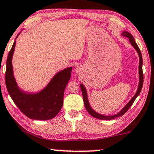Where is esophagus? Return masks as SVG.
I'll return each mask as SVG.
<instances>
[{
	"mask_svg": "<svg viewBox=\"0 0 154 154\" xmlns=\"http://www.w3.org/2000/svg\"><path fill=\"white\" fill-rule=\"evenodd\" d=\"M78 70H79V69H78V68H77V69H76V71L78 72Z\"/></svg>",
	"mask_w": 154,
	"mask_h": 154,
	"instance_id": "esophagus-1",
	"label": "esophagus"
}]
</instances>
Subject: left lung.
I'll return each mask as SVG.
<instances>
[{
    "label": "left lung",
    "instance_id": "left-lung-1",
    "mask_svg": "<svg viewBox=\"0 0 154 154\" xmlns=\"http://www.w3.org/2000/svg\"><path fill=\"white\" fill-rule=\"evenodd\" d=\"M122 35L124 37H126V38L129 39V42L132 46L134 47V49L136 50V51L137 52L138 54H139V86H138V89L137 91H136L135 94L134 96L132 97L131 100L129 101V102L126 104L125 106H124V108L122 109L120 112H119L117 114H114V115H104V114H101L97 113V112L93 109L91 108V106H90L89 102V100H88V97H87V89L85 88V87L82 84L80 85V87H81V90L82 92V96H83V101L84 103H85V108L89 114L91 116H92L93 117L98 119H101V120H110V119H114L117 118L119 116H121L122 115H124L125 113L127 112V110L131 107V106L133 104V103L134 101H135L137 97L139 96L140 92H141L142 87H143V70H142V65H143V60H142V55H141V52L140 51L139 47H138L137 44L136 43L135 40H134V37L131 35V33H129V32L127 31H124L122 32Z\"/></svg>",
    "mask_w": 154,
    "mask_h": 154
}]
</instances>
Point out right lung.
I'll list each match as a JSON object with an SVG mask.
<instances>
[{
	"label": "right lung",
	"instance_id": "add662e5",
	"mask_svg": "<svg viewBox=\"0 0 154 154\" xmlns=\"http://www.w3.org/2000/svg\"><path fill=\"white\" fill-rule=\"evenodd\" d=\"M15 44V40L6 62L5 85L10 96L17 107L28 118L35 120L51 119L60 112L63 106L64 92L70 79L72 67L65 68L58 72L40 91L27 92L20 89L13 75L12 59Z\"/></svg>",
	"mask_w": 154,
	"mask_h": 154
}]
</instances>
